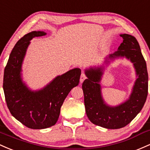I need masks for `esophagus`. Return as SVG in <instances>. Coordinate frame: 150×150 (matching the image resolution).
<instances>
[{"label":"esophagus","mask_w":150,"mask_h":150,"mask_svg":"<svg viewBox=\"0 0 150 150\" xmlns=\"http://www.w3.org/2000/svg\"><path fill=\"white\" fill-rule=\"evenodd\" d=\"M86 79V75L84 74H81V77H80V83H82L83 82V81Z\"/></svg>","instance_id":"34e87169"}]
</instances>
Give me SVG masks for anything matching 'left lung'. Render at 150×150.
Listing matches in <instances>:
<instances>
[{"mask_svg": "<svg viewBox=\"0 0 150 150\" xmlns=\"http://www.w3.org/2000/svg\"><path fill=\"white\" fill-rule=\"evenodd\" d=\"M123 41L117 51L105 58L103 63L108 65L115 58H126L133 63L137 79L128 99L115 107L108 105L102 96L100 82L105 66L91 67L86 69L87 79L82 84L84 104L89 120L107 129H119L129 124L141 111L148 93V73L146 62L141 52L136 38L128 34H120Z\"/></svg>", "mask_w": 150, "mask_h": 150, "instance_id": "8db88e82", "label": "left lung"}]
</instances>
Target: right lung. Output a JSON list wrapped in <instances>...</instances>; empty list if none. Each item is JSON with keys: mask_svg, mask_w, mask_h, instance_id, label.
<instances>
[{"mask_svg": "<svg viewBox=\"0 0 150 150\" xmlns=\"http://www.w3.org/2000/svg\"><path fill=\"white\" fill-rule=\"evenodd\" d=\"M33 31L23 36L12 50L4 70L3 91L12 115L31 129H45L54 125L60 109L70 91L79 83L81 71L71 69L57 76L40 90L33 91L22 78V66L30 40L46 35Z\"/></svg>", "mask_w": 150, "mask_h": 150, "instance_id": "1", "label": "right lung"}]
</instances>
